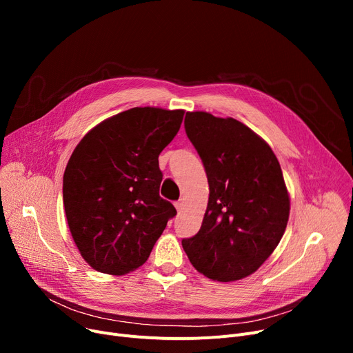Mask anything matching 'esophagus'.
I'll list each match as a JSON object with an SVG mask.
<instances>
[{"instance_id":"obj_1","label":"esophagus","mask_w":353,"mask_h":353,"mask_svg":"<svg viewBox=\"0 0 353 353\" xmlns=\"http://www.w3.org/2000/svg\"><path fill=\"white\" fill-rule=\"evenodd\" d=\"M174 206H176V209H177V212H181L183 209H184V200L181 199V200H179V201H176L174 203Z\"/></svg>"}]
</instances>
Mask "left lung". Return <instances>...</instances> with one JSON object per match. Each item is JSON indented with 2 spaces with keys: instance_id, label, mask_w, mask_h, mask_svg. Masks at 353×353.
<instances>
[{
  "instance_id": "left-lung-1",
  "label": "left lung",
  "mask_w": 353,
  "mask_h": 353,
  "mask_svg": "<svg viewBox=\"0 0 353 353\" xmlns=\"http://www.w3.org/2000/svg\"><path fill=\"white\" fill-rule=\"evenodd\" d=\"M184 128L210 193L201 228L183 239V249L209 279H243L265 263L286 230L290 199L281 164L262 137L232 117L189 111Z\"/></svg>"
}]
</instances>
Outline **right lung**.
Returning a JSON list of instances; mask_svg holds the SVG:
<instances>
[{
  "label": "right lung",
  "instance_id": "1",
  "mask_svg": "<svg viewBox=\"0 0 353 353\" xmlns=\"http://www.w3.org/2000/svg\"><path fill=\"white\" fill-rule=\"evenodd\" d=\"M183 116L184 110L130 108L91 128L74 148L63 177L64 210L74 243L92 269H137L176 216L159 194V154Z\"/></svg>",
  "mask_w": 353,
  "mask_h": 353
}]
</instances>
